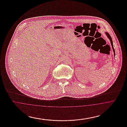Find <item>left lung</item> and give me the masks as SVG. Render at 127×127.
I'll list each match as a JSON object with an SVG mask.
<instances>
[{
    "label": "left lung",
    "instance_id": "8db88e82",
    "mask_svg": "<svg viewBox=\"0 0 127 127\" xmlns=\"http://www.w3.org/2000/svg\"><path fill=\"white\" fill-rule=\"evenodd\" d=\"M106 33V35L107 36H108V37L109 38V40H110V43H111V46H112V49H113V52H114V56H115V50H114V47H113V42H112V38H111V37L110 36V35L109 34V33H108V32H106L105 33Z\"/></svg>",
    "mask_w": 127,
    "mask_h": 127
}]
</instances>
